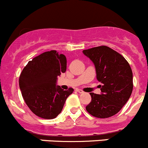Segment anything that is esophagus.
<instances>
[{"mask_svg":"<svg viewBox=\"0 0 148 148\" xmlns=\"http://www.w3.org/2000/svg\"><path fill=\"white\" fill-rule=\"evenodd\" d=\"M76 91H77V92H79V93H80V94L84 93V91L82 90V89H76Z\"/></svg>","mask_w":148,"mask_h":148,"instance_id":"34e87169","label":"esophagus"}]
</instances>
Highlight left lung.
I'll use <instances>...</instances> for the list:
<instances>
[{"label": "left lung", "instance_id": "left-lung-1", "mask_svg": "<svg viewBox=\"0 0 148 148\" xmlns=\"http://www.w3.org/2000/svg\"><path fill=\"white\" fill-rule=\"evenodd\" d=\"M95 66L101 95L91 92V102L86 110L98 118H108L119 112L133 89L132 71L127 61L118 52L106 46L83 51Z\"/></svg>", "mask_w": 148, "mask_h": 148}]
</instances>
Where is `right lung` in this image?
Returning a JSON list of instances; mask_svg holds the SVG:
<instances>
[{
	"label": "right lung",
	"mask_w": 148,
	"mask_h": 148,
	"mask_svg": "<svg viewBox=\"0 0 148 148\" xmlns=\"http://www.w3.org/2000/svg\"><path fill=\"white\" fill-rule=\"evenodd\" d=\"M66 70V58L55 50L46 51L28 62L19 77L22 97L34 114L53 119L62 112L66 98L74 92L56 86L58 76Z\"/></svg>",
	"instance_id": "obj_1"
}]
</instances>
